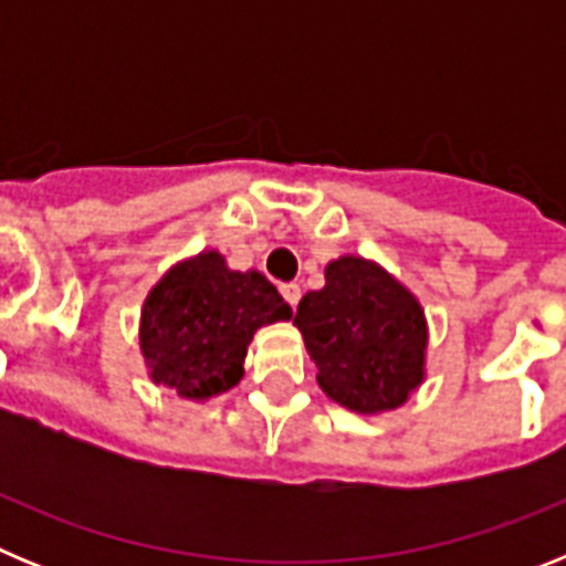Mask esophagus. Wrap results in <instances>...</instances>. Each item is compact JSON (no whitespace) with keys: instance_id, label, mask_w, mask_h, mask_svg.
Here are the masks:
<instances>
[{"instance_id":"1","label":"esophagus","mask_w":566,"mask_h":566,"mask_svg":"<svg viewBox=\"0 0 566 566\" xmlns=\"http://www.w3.org/2000/svg\"><path fill=\"white\" fill-rule=\"evenodd\" d=\"M280 294L286 297V303L292 308L300 303V286H297V283H283V286H280Z\"/></svg>"}]
</instances>
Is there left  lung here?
I'll return each instance as SVG.
<instances>
[{
	"mask_svg": "<svg viewBox=\"0 0 566 566\" xmlns=\"http://www.w3.org/2000/svg\"><path fill=\"white\" fill-rule=\"evenodd\" d=\"M294 326L317 365L323 394L348 411H397L424 382V308L377 260H332L326 286L300 300Z\"/></svg>",
	"mask_w": 566,
	"mask_h": 566,
	"instance_id": "8db88e82",
	"label": "left lung"
}]
</instances>
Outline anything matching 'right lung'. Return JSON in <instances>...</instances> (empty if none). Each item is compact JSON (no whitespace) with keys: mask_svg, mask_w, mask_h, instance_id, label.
<instances>
[{"mask_svg":"<svg viewBox=\"0 0 566 566\" xmlns=\"http://www.w3.org/2000/svg\"><path fill=\"white\" fill-rule=\"evenodd\" d=\"M292 319V306L258 269H229L218 249L178 260L149 289L138 345L155 385L207 402L232 391L258 328Z\"/></svg>","mask_w":566,"mask_h":566,"instance_id":"right-lung-1","label":"right lung"}]
</instances>
